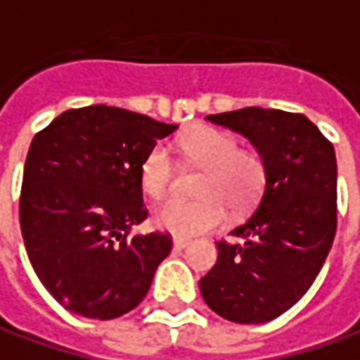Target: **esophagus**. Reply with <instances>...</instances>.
Segmentation results:
<instances>
[{"mask_svg":"<svg viewBox=\"0 0 360 360\" xmlns=\"http://www.w3.org/2000/svg\"><path fill=\"white\" fill-rule=\"evenodd\" d=\"M189 243H191L189 238H181V236H175V238H173V245H175V248H179V250L187 248Z\"/></svg>","mask_w":360,"mask_h":360,"instance_id":"34e87169","label":"esophagus"}]
</instances>
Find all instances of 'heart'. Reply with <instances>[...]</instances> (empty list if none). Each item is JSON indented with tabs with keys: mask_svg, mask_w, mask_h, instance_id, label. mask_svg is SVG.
<instances>
[{
	"mask_svg": "<svg viewBox=\"0 0 360 360\" xmlns=\"http://www.w3.org/2000/svg\"><path fill=\"white\" fill-rule=\"evenodd\" d=\"M187 165L203 169L197 181L199 199H169L155 210V226L177 236H195L217 227L233 211L252 210L266 187V161L258 150L243 149L231 133L199 129L181 141ZM175 161L163 145L147 153L141 185L150 199H163L175 181Z\"/></svg>",
	"mask_w": 360,
	"mask_h": 360,
	"instance_id": "1",
	"label": "heart"
}]
</instances>
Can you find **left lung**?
<instances>
[{
    "label": "left lung",
    "mask_w": 360,
    "mask_h": 360,
    "mask_svg": "<svg viewBox=\"0 0 360 360\" xmlns=\"http://www.w3.org/2000/svg\"><path fill=\"white\" fill-rule=\"evenodd\" d=\"M207 120L250 139L266 161L256 211L215 242L217 262L199 280L215 314L240 324L268 322L312 286L336 233L333 143L304 115L248 106Z\"/></svg>",
    "instance_id": "1"
}]
</instances>
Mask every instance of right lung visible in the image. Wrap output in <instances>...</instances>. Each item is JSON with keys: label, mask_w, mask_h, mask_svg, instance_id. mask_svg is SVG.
<instances>
[{"label": "right lung", "mask_w": 360, "mask_h": 360, "mask_svg": "<svg viewBox=\"0 0 360 360\" xmlns=\"http://www.w3.org/2000/svg\"><path fill=\"white\" fill-rule=\"evenodd\" d=\"M177 127L117 106L72 108L27 150L20 226L32 268L74 314L110 321L141 304L171 233L131 236L147 219L141 165Z\"/></svg>", "instance_id": "add662e5"}]
</instances>
